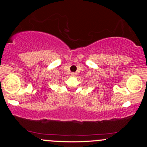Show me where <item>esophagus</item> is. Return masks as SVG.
I'll use <instances>...</instances> for the list:
<instances>
[{
	"mask_svg": "<svg viewBox=\"0 0 147 147\" xmlns=\"http://www.w3.org/2000/svg\"><path fill=\"white\" fill-rule=\"evenodd\" d=\"M70 75H71V77H75V72H72V73L70 74Z\"/></svg>",
	"mask_w": 147,
	"mask_h": 147,
	"instance_id": "1",
	"label": "esophagus"
}]
</instances>
